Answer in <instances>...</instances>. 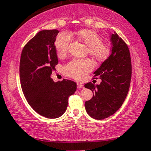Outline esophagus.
Here are the masks:
<instances>
[{
    "mask_svg": "<svg viewBox=\"0 0 151 151\" xmlns=\"http://www.w3.org/2000/svg\"><path fill=\"white\" fill-rule=\"evenodd\" d=\"M77 88L78 89H83V88H84V86L83 84L77 83Z\"/></svg>",
    "mask_w": 151,
    "mask_h": 151,
    "instance_id": "1",
    "label": "esophagus"
}]
</instances>
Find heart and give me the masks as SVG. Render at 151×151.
<instances>
[{
	"instance_id": "1",
	"label": "heart",
	"mask_w": 151,
	"mask_h": 151,
	"mask_svg": "<svg viewBox=\"0 0 151 151\" xmlns=\"http://www.w3.org/2000/svg\"><path fill=\"white\" fill-rule=\"evenodd\" d=\"M80 42L87 46V52L97 63H103L111 55V48L107 42L103 41L101 36L92 29H82L75 33ZM72 36L69 33H59L55 40V46L59 56L66 53L71 42ZM94 69V63L90 59H74L64 67L65 75L76 81L83 80L86 75Z\"/></svg>"
}]
</instances>
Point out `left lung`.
<instances>
[{"mask_svg": "<svg viewBox=\"0 0 151 151\" xmlns=\"http://www.w3.org/2000/svg\"><path fill=\"white\" fill-rule=\"evenodd\" d=\"M111 54L94 72V77L102 81L95 86L88 83L85 88L93 92V97L86 101L87 113L96 120H103L116 113L128 94L131 78V60L128 46L114 32L111 36Z\"/></svg>", "mask_w": 151, "mask_h": 151, "instance_id": "1", "label": "left lung"}]
</instances>
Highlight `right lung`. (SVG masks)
Masks as SVG:
<instances>
[{
	"label": "right lung",
	"mask_w": 151,
	"mask_h": 151,
	"mask_svg": "<svg viewBox=\"0 0 151 151\" xmlns=\"http://www.w3.org/2000/svg\"><path fill=\"white\" fill-rule=\"evenodd\" d=\"M57 29L37 33L23 48L20 61V78L27 102L44 117L57 118L64 114L68 98L75 92L76 83L50 78L58 63L55 42Z\"/></svg>",
	"instance_id": "add662e5"
}]
</instances>
